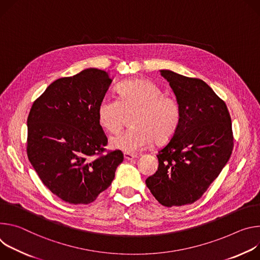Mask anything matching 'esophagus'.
Wrapping results in <instances>:
<instances>
[{"mask_svg": "<svg viewBox=\"0 0 260 260\" xmlns=\"http://www.w3.org/2000/svg\"><path fill=\"white\" fill-rule=\"evenodd\" d=\"M137 156L134 154H129V153H124V158L126 161H131L133 159H135Z\"/></svg>", "mask_w": 260, "mask_h": 260, "instance_id": "34e87169", "label": "esophagus"}]
</instances>
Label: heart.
<instances>
[{
  "label": "heart",
  "mask_w": 260,
  "mask_h": 260,
  "mask_svg": "<svg viewBox=\"0 0 260 260\" xmlns=\"http://www.w3.org/2000/svg\"><path fill=\"white\" fill-rule=\"evenodd\" d=\"M133 129L111 138L112 148L134 154L148 149L153 141H167L181 122L178 100L163 94L160 86L149 79H133L118 88V99L105 96L98 105L101 126L111 133L123 130L126 113L134 112Z\"/></svg>",
  "instance_id": "b5f03b06"
}]
</instances>
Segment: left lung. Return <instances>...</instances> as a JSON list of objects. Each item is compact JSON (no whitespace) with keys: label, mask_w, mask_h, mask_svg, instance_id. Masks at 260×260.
Here are the masks:
<instances>
[{"label":"left lung","mask_w":260,"mask_h":260,"mask_svg":"<svg viewBox=\"0 0 260 260\" xmlns=\"http://www.w3.org/2000/svg\"><path fill=\"white\" fill-rule=\"evenodd\" d=\"M181 107L175 135L158 151L156 174L147 187L167 208L203 197L232 156L234 133L225 102L204 80L161 70Z\"/></svg>","instance_id":"1"}]
</instances>
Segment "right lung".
<instances>
[{"mask_svg": "<svg viewBox=\"0 0 260 260\" xmlns=\"http://www.w3.org/2000/svg\"><path fill=\"white\" fill-rule=\"evenodd\" d=\"M111 79L90 68L47 86L27 117V158L43 185L71 205H89L106 190L124 160L107 151L98 105Z\"/></svg>", "mask_w": 260, "mask_h": 260, "instance_id": "add662e5", "label": "right lung"}]
</instances>
